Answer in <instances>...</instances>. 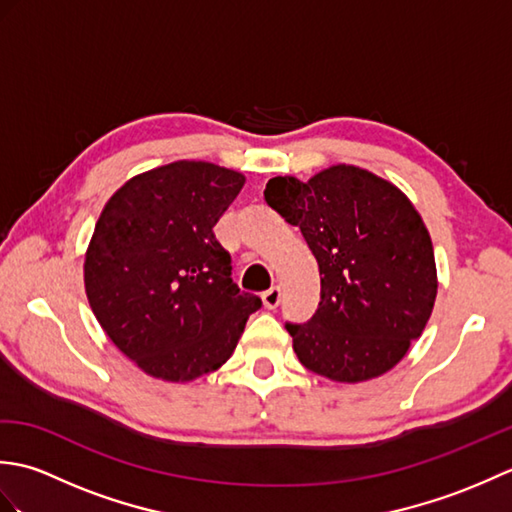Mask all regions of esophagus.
Segmentation results:
<instances>
[{"mask_svg": "<svg viewBox=\"0 0 512 512\" xmlns=\"http://www.w3.org/2000/svg\"><path fill=\"white\" fill-rule=\"evenodd\" d=\"M262 299H264V306L268 308V310H275L279 303H281V288L279 286H273V288H268L264 295H262Z\"/></svg>", "mask_w": 512, "mask_h": 512, "instance_id": "obj_1", "label": "esophagus"}]
</instances>
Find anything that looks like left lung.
I'll return each mask as SVG.
<instances>
[{"instance_id":"left-lung-1","label":"left lung","mask_w":512,"mask_h":512,"mask_svg":"<svg viewBox=\"0 0 512 512\" xmlns=\"http://www.w3.org/2000/svg\"><path fill=\"white\" fill-rule=\"evenodd\" d=\"M264 198L301 228L319 262L317 312L286 323L301 365L339 383L389 372L438 295L431 237L407 195L365 169L336 165L308 182L268 180Z\"/></svg>"}]
</instances>
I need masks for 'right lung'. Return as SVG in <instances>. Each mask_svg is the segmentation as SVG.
Segmentation results:
<instances>
[{
	"instance_id": "add662e5",
	"label": "right lung",
	"mask_w": 512,
	"mask_h": 512,
	"mask_svg": "<svg viewBox=\"0 0 512 512\" xmlns=\"http://www.w3.org/2000/svg\"><path fill=\"white\" fill-rule=\"evenodd\" d=\"M244 176L178 160L118 189L85 253V292L105 334L145 374L187 383L231 358L262 299L231 279L213 226Z\"/></svg>"
}]
</instances>
